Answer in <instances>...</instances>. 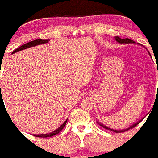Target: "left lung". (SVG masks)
I'll list each match as a JSON object with an SVG mask.
<instances>
[{
    "mask_svg": "<svg viewBox=\"0 0 158 158\" xmlns=\"http://www.w3.org/2000/svg\"><path fill=\"white\" fill-rule=\"evenodd\" d=\"M114 38H115V40H116L117 42H118V43H119V44H134V43H135V42H134V40H131V39H129V38L121 39V37H118H118H114ZM146 49H147V48H146ZM148 54H150V56H151V54H150L149 52H148ZM143 118H142V119H140V121H137V122H136L135 124H133V125L130 126V127H127V128L122 129V130H114V129H111V128H110V127H107V126L104 125V124H101V123H100V122H98V124H100V125L101 126V127H104V128H106V129H108V130L111 131L116 132V133H121V132H124V131H128L129 129L133 128V127H136V126H137V124H138L139 123H140V121H141L143 119Z\"/></svg>",
    "mask_w": 158,
    "mask_h": 158,
    "instance_id": "1",
    "label": "left lung"
}]
</instances>
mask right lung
<instances>
[{
	"mask_svg": "<svg viewBox=\"0 0 158 158\" xmlns=\"http://www.w3.org/2000/svg\"><path fill=\"white\" fill-rule=\"evenodd\" d=\"M49 40H41V39H37V40H33V41L28 42V43L24 44V45H22V46L19 47V48H17L16 50H15V51L12 52V54H15V53H16V52H18V51H22V50L27 49V48H31V47H35V46H37V45H40V44H46V43H48ZM0 85H1V84H0ZM67 121H68V119H67L66 121H65L64 122L63 124H62L60 126V127H57L56 130H54V131H52L51 133H48V134H33V135L35 136V137H52V136L56 135V134H58L59 132H60V131H61L62 129H63L64 127H65V124H66Z\"/></svg>",
	"mask_w": 158,
	"mask_h": 158,
	"instance_id": "obj_1",
	"label": "right lung"
}]
</instances>
